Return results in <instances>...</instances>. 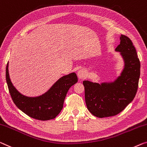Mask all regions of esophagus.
Returning a JSON list of instances; mask_svg holds the SVG:
<instances>
[{"mask_svg": "<svg viewBox=\"0 0 147 147\" xmlns=\"http://www.w3.org/2000/svg\"><path fill=\"white\" fill-rule=\"evenodd\" d=\"M77 75H78V77L79 78V79H82V78H86V72H85V71H84V70L81 69L78 71Z\"/></svg>", "mask_w": 147, "mask_h": 147, "instance_id": "obj_1", "label": "esophagus"}]
</instances>
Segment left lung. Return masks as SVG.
I'll list each match as a JSON object with an SVG mask.
<instances>
[{"instance_id":"8db88e82","label":"left lung","mask_w":147,"mask_h":147,"mask_svg":"<svg viewBox=\"0 0 147 147\" xmlns=\"http://www.w3.org/2000/svg\"><path fill=\"white\" fill-rule=\"evenodd\" d=\"M124 61L120 76L113 82L101 84L83 81L85 102L88 111L98 117H106L119 113L133 101L136 95L141 64L131 39L120 36V44L115 48Z\"/></svg>"}]
</instances>
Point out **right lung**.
I'll return each mask as SVG.
<instances>
[{"label": "right lung", "instance_id": "right-lung-1", "mask_svg": "<svg viewBox=\"0 0 147 147\" xmlns=\"http://www.w3.org/2000/svg\"><path fill=\"white\" fill-rule=\"evenodd\" d=\"M6 80L15 105L26 115L41 121L53 119L58 115L63 109L68 90L78 82L76 73H72L60 78L43 94L28 97L20 93L13 86L8 73V63L6 68Z\"/></svg>", "mask_w": 147, "mask_h": 147}]
</instances>
